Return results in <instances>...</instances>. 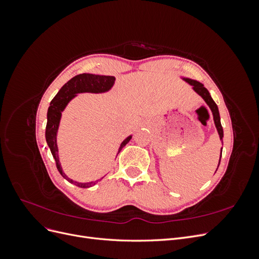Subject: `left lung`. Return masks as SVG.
<instances>
[{"label": "left lung", "mask_w": 259, "mask_h": 259, "mask_svg": "<svg viewBox=\"0 0 259 259\" xmlns=\"http://www.w3.org/2000/svg\"><path fill=\"white\" fill-rule=\"evenodd\" d=\"M188 83L191 84L193 86V90L197 92L199 95L205 100V103L208 105V107L210 108L211 112H213V116H214V122H215V125H216V128L218 131V134H219V137H221V139H223L224 137V131H223V126L221 124V116H219V111H218V107L217 105L215 104V101L213 100V98L210 97L208 91L203 86L201 83L197 82V81H193V80H189V79H185ZM223 151V149H222ZM221 158H222V152H221ZM219 163H221V160H219ZM219 166V165H218Z\"/></svg>", "instance_id": "left-lung-1"}]
</instances>
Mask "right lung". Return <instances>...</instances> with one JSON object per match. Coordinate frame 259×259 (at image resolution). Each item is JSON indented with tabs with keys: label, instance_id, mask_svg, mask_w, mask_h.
<instances>
[{
	"label": "right lung",
	"instance_id": "1",
	"mask_svg": "<svg viewBox=\"0 0 259 259\" xmlns=\"http://www.w3.org/2000/svg\"><path fill=\"white\" fill-rule=\"evenodd\" d=\"M115 77L111 75H96V74H88L83 73L75 75L71 80L68 81L60 91L57 93V95L54 97V99L51 101V105L49 107L48 111V123H46V130H45V138L46 143H48L51 152L54 156L55 161H56L57 169L60 173V175L67 179L69 183H74L72 179L68 178L60 167L59 160H58V149H57V143H56V134L58 130V125L61 116V111L64 110L67 104L71 100L75 94L77 93H84V92H91V93H103L111 89V86L114 83ZM132 136L127 137L124 142L121 144L119 148V152L122 150L123 147L126 145ZM97 182L89 183V184H79L74 183L77 187L80 188H89L95 185Z\"/></svg>",
	"mask_w": 259,
	"mask_h": 259
}]
</instances>
